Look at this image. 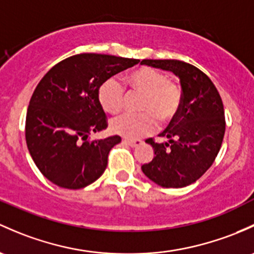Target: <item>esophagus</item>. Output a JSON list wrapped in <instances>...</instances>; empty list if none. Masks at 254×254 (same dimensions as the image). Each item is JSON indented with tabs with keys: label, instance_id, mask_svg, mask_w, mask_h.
I'll list each match as a JSON object with an SVG mask.
<instances>
[{
	"label": "esophagus",
	"instance_id": "34e87169",
	"mask_svg": "<svg viewBox=\"0 0 254 254\" xmlns=\"http://www.w3.org/2000/svg\"><path fill=\"white\" fill-rule=\"evenodd\" d=\"M123 142L127 146H131V147H137V146L142 145L141 140H131V138H123Z\"/></svg>",
	"mask_w": 254,
	"mask_h": 254
}]
</instances>
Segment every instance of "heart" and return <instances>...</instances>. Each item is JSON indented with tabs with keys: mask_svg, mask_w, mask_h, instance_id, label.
I'll list each match as a JSON object with an SVG mask.
<instances>
[{
	"mask_svg": "<svg viewBox=\"0 0 254 254\" xmlns=\"http://www.w3.org/2000/svg\"><path fill=\"white\" fill-rule=\"evenodd\" d=\"M130 95H141L137 102L140 113H125L111 122V130L129 138L141 137L156 129L157 120L162 124L172 122L183 106V90L170 81L162 71L142 66L127 75ZM127 93L117 78H109L100 86L98 100L108 113L117 114L124 108Z\"/></svg>",
	"mask_w": 254,
	"mask_h": 254,
	"instance_id": "heart-1",
	"label": "heart"
}]
</instances>
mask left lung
Returning a JSON list of instances; mask_svg holds the SVG:
<instances>
[{"label": "left lung", "mask_w": 254, "mask_h": 254, "mask_svg": "<svg viewBox=\"0 0 254 254\" xmlns=\"http://www.w3.org/2000/svg\"><path fill=\"white\" fill-rule=\"evenodd\" d=\"M141 64L173 71L183 89V106L167 129L146 142L154 157L141 167L143 174L167 189L185 188L198 180L217 158L225 134L224 106L217 87L202 70L176 60H143Z\"/></svg>", "instance_id": "obj_1"}]
</instances>
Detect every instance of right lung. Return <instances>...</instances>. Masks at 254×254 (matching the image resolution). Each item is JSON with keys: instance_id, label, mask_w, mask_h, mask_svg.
I'll return each mask as SVG.
<instances>
[{"instance_id": "add662e5", "label": "right lung", "mask_w": 254, "mask_h": 254, "mask_svg": "<svg viewBox=\"0 0 254 254\" xmlns=\"http://www.w3.org/2000/svg\"><path fill=\"white\" fill-rule=\"evenodd\" d=\"M138 62L80 53L61 61L40 80L26 112L25 140L36 167L51 183L78 190L103 174L109 151L122 138L90 140L89 135L108 127L98 90L107 79Z\"/></svg>"}]
</instances>
